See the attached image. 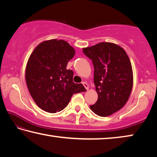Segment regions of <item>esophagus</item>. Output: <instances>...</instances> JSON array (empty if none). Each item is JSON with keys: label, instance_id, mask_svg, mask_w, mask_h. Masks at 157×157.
<instances>
[{"label": "esophagus", "instance_id": "esophagus-1", "mask_svg": "<svg viewBox=\"0 0 157 157\" xmlns=\"http://www.w3.org/2000/svg\"><path fill=\"white\" fill-rule=\"evenodd\" d=\"M82 84L84 85V86L85 87V89H86V90H88L89 89V85L87 84V83L86 82H82Z\"/></svg>", "mask_w": 157, "mask_h": 157}]
</instances>
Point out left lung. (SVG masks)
Wrapping results in <instances>:
<instances>
[{
    "label": "left lung",
    "mask_w": 157,
    "mask_h": 157,
    "mask_svg": "<svg viewBox=\"0 0 157 157\" xmlns=\"http://www.w3.org/2000/svg\"><path fill=\"white\" fill-rule=\"evenodd\" d=\"M83 52L94 64V82L98 95L97 102L90 108L98 116H110L129 99L133 86L131 62L123 48L109 42L85 48Z\"/></svg>",
    "instance_id": "8db88e82"
}]
</instances>
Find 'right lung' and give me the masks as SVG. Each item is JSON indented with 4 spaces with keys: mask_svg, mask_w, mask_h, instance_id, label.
Listing matches in <instances>:
<instances>
[{
    "mask_svg": "<svg viewBox=\"0 0 157 157\" xmlns=\"http://www.w3.org/2000/svg\"><path fill=\"white\" fill-rule=\"evenodd\" d=\"M75 49L63 40L51 39L37 46L25 69L29 92L39 108L49 113L63 109L72 95L86 91L73 82V71L66 69Z\"/></svg>",
    "mask_w": 157,
    "mask_h": 157,
    "instance_id": "right-lung-1",
    "label": "right lung"
}]
</instances>
